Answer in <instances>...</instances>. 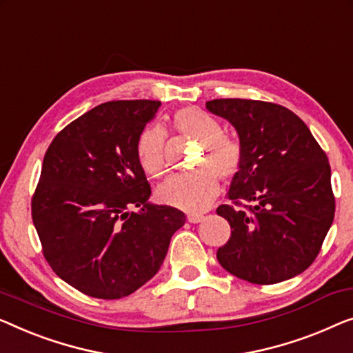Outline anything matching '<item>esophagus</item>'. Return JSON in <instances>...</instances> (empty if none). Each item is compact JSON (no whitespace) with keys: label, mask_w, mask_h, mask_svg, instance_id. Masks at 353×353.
<instances>
[{"label":"esophagus","mask_w":353,"mask_h":353,"mask_svg":"<svg viewBox=\"0 0 353 353\" xmlns=\"http://www.w3.org/2000/svg\"><path fill=\"white\" fill-rule=\"evenodd\" d=\"M203 219V214H199V213H189L188 214V221L196 224V223H201Z\"/></svg>","instance_id":"esophagus-1"}]
</instances>
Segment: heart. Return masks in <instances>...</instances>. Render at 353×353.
<instances>
[{
	"label": "heart",
	"instance_id": "1",
	"mask_svg": "<svg viewBox=\"0 0 353 353\" xmlns=\"http://www.w3.org/2000/svg\"><path fill=\"white\" fill-rule=\"evenodd\" d=\"M178 134L202 143L196 162L199 170L176 173L157 189V199L168 207L185 212H202L210 205L219 191V178H232L240 168L242 152L236 141L223 135V127L201 108H181L172 117ZM137 156L143 172L159 178L167 170V135L157 124H150L137 139Z\"/></svg>",
	"mask_w": 353,
	"mask_h": 353
}]
</instances>
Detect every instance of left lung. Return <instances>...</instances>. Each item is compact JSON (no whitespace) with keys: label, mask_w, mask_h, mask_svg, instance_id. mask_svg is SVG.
<instances>
[{"label":"left lung","mask_w":353,"mask_h":353,"mask_svg":"<svg viewBox=\"0 0 353 353\" xmlns=\"http://www.w3.org/2000/svg\"><path fill=\"white\" fill-rule=\"evenodd\" d=\"M205 106L236 129L242 152L228 192L236 207L216 208L232 229L218 248L219 264L258 285L296 277L314 263L334 219L328 157L285 106L243 99Z\"/></svg>","instance_id":"obj_1"}]
</instances>
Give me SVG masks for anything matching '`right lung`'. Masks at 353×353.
<instances>
[{
    "mask_svg": "<svg viewBox=\"0 0 353 353\" xmlns=\"http://www.w3.org/2000/svg\"><path fill=\"white\" fill-rule=\"evenodd\" d=\"M159 106L156 100L101 103L46 151L33 224L54 272L92 298H124L154 277L186 221L176 208L148 201L151 188L137 156V139Z\"/></svg>",
    "mask_w": 353,
    "mask_h": 353,
    "instance_id": "obj_1",
    "label": "right lung"
}]
</instances>
